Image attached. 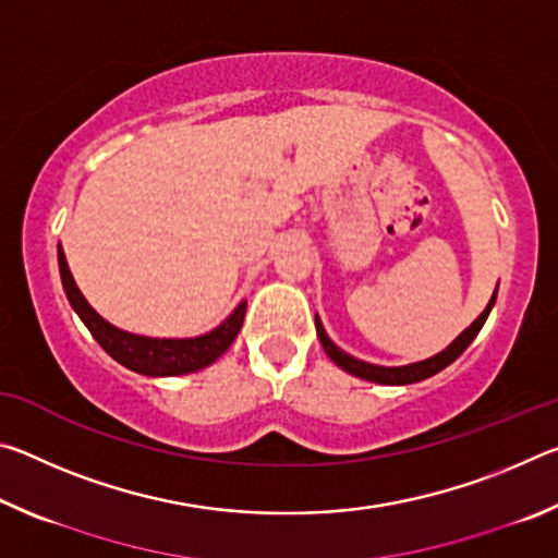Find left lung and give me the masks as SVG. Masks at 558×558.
Instances as JSON below:
<instances>
[{"label":"left lung","mask_w":558,"mask_h":558,"mask_svg":"<svg viewBox=\"0 0 558 558\" xmlns=\"http://www.w3.org/2000/svg\"><path fill=\"white\" fill-rule=\"evenodd\" d=\"M497 300V290L493 292V300L487 302V307L483 310V315H480L475 323H472L465 332H460V337H456V342H450L442 352H438L436 356L430 359H423V362H415V364H405V366H379V364H369V362H362V359H356L352 354H347L339 349L332 339L327 337L323 323H319V317L315 315V327H317V337L319 342H323V349L327 352V356L332 359V362L339 366V369H344L349 374L359 376V379H366V381H374V384H386V386H403V384H415V381H423L428 379V376L438 374L446 369L448 364L456 362V359L465 352L470 347L472 339L477 337L480 329H483L485 319L489 315V310H493Z\"/></svg>","instance_id":"obj_1"}]
</instances>
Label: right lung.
Wrapping results in <instances>:
<instances>
[{
  "label": "right lung",
  "instance_id": "right-lung-1",
  "mask_svg": "<svg viewBox=\"0 0 558 558\" xmlns=\"http://www.w3.org/2000/svg\"><path fill=\"white\" fill-rule=\"evenodd\" d=\"M59 270H61L65 298H69L75 315L83 319V325H86L88 332L96 337V342L106 349L118 364L128 366L130 372L145 374V376H179V374L199 372L204 366L214 364L216 359L231 347L235 335L241 332V325L245 317V300L239 302V307H235L219 327L202 337L159 339V337H143V335L125 332V329H118L116 325H110L108 319H102L96 310L88 305V300L83 298V292L78 290V286H75V280L71 276L61 243H59Z\"/></svg>",
  "mask_w": 558,
  "mask_h": 558
}]
</instances>
